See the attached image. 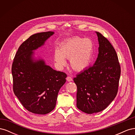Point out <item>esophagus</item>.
Listing matches in <instances>:
<instances>
[{
  "mask_svg": "<svg viewBox=\"0 0 135 135\" xmlns=\"http://www.w3.org/2000/svg\"><path fill=\"white\" fill-rule=\"evenodd\" d=\"M66 80L68 81H71L73 80V78L71 77V76H68L66 78Z\"/></svg>",
  "mask_w": 135,
  "mask_h": 135,
  "instance_id": "esophagus-1",
  "label": "esophagus"
}]
</instances>
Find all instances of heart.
<instances>
[{"mask_svg": "<svg viewBox=\"0 0 135 135\" xmlns=\"http://www.w3.org/2000/svg\"><path fill=\"white\" fill-rule=\"evenodd\" d=\"M95 44L89 38L74 36L69 38L61 44L59 50L56 49L54 59L59 66L66 64L65 59L70 60L73 70L80 71L88 68L95 56Z\"/></svg>", "mask_w": 135, "mask_h": 135, "instance_id": "obj_1", "label": "heart"}]
</instances>
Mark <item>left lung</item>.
I'll return each instance as SVG.
<instances>
[{
    "label": "left lung",
    "instance_id": "obj_1",
    "mask_svg": "<svg viewBox=\"0 0 135 135\" xmlns=\"http://www.w3.org/2000/svg\"><path fill=\"white\" fill-rule=\"evenodd\" d=\"M99 54L92 66L73 80L77 87L76 107L81 111L93 114L103 111L115 99L120 76V66L115 50L99 32Z\"/></svg>",
    "mask_w": 135,
    "mask_h": 135
}]
</instances>
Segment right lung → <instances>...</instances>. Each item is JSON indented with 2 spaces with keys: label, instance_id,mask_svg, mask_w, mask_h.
Listing matches in <instances>:
<instances>
[{
  "label": "right lung",
  "instance_id": "obj_1",
  "mask_svg": "<svg viewBox=\"0 0 135 135\" xmlns=\"http://www.w3.org/2000/svg\"><path fill=\"white\" fill-rule=\"evenodd\" d=\"M53 31L32 35L18 48L12 66L15 95L28 111L46 114L54 109L58 93L66 82L65 73L54 70L34 51L43 46Z\"/></svg>",
  "mask_w": 135,
  "mask_h": 135
}]
</instances>
